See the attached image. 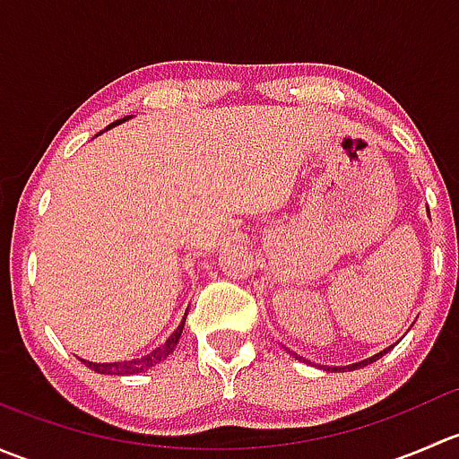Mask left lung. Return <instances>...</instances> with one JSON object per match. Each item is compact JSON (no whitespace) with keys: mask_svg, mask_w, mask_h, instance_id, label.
<instances>
[{"mask_svg":"<svg viewBox=\"0 0 459 459\" xmlns=\"http://www.w3.org/2000/svg\"><path fill=\"white\" fill-rule=\"evenodd\" d=\"M393 346H395V344H393ZM393 346H388V349H384L382 353L373 355V358H368V359H362V362H358V364H351V367H344V368H349V371H353V368H359V367H367V364H373L375 359H379V358H382V355H386L388 351L393 349ZM299 359H304V358H299ZM307 362H308V359H307ZM319 368H322V367H319ZM324 368H326V371H344V368H342V367H324Z\"/></svg>","mask_w":459,"mask_h":459,"instance_id":"left-lung-1","label":"left lung"}]
</instances>
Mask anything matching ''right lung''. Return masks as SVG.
Here are the masks:
<instances>
[{"instance_id":"1","label":"right lung","mask_w":459,"mask_h":459,"mask_svg":"<svg viewBox=\"0 0 459 459\" xmlns=\"http://www.w3.org/2000/svg\"><path fill=\"white\" fill-rule=\"evenodd\" d=\"M126 119H131V115H128V117H124V119H117V122H113L108 128L117 126V124L126 122ZM184 322H186V316H184L182 324H179V326L175 328L173 335H170L169 340L164 342V344L157 346V349L152 351V353L143 355V358L124 359V362H104V364L88 362V359H82V362H84L88 368H92V371L101 373V375H137V373H143V371H148V368H152V367H155V364H160L161 359H166L170 353H173L175 346H178V342H179V337H182Z\"/></svg>"}]
</instances>
